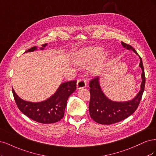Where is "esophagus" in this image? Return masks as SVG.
Listing matches in <instances>:
<instances>
[{"label":"esophagus","instance_id":"34e87169","mask_svg":"<svg viewBox=\"0 0 156 156\" xmlns=\"http://www.w3.org/2000/svg\"><path fill=\"white\" fill-rule=\"evenodd\" d=\"M86 87V81L85 79H80L76 83V89H80Z\"/></svg>","mask_w":156,"mask_h":156}]
</instances>
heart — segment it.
<instances>
[{
	"instance_id": "b5f03b06",
	"label": "heart",
	"mask_w": 156,
	"mask_h": 156,
	"mask_svg": "<svg viewBox=\"0 0 156 156\" xmlns=\"http://www.w3.org/2000/svg\"><path fill=\"white\" fill-rule=\"evenodd\" d=\"M103 49L100 47H91L85 50L78 55L76 63L81 67L91 66L97 60L102 56ZM104 60H100L93 67L94 72L98 73L103 69Z\"/></svg>"
}]
</instances>
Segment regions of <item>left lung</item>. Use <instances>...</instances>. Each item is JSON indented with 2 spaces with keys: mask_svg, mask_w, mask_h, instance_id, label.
I'll list each match as a JSON object with an SVG mask.
<instances>
[{
  "mask_svg": "<svg viewBox=\"0 0 156 156\" xmlns=\"http://www.w3.org/2000/svg\"><path fill=\"white\" fill-rule=\"evenodd\" d=\"M122 47L133 51L139 58V67L141 69V83L140 91L133 98L128 101H114L105 94L100 85V77L93 79L89 83L91 98L89 102V114L95 122L109 125L121 121L135 112L140 103L145 86V76L142 59L135 49L129 44L121 42Z\"/></svg>",
  "mask_w": 156,
  "mask_h": 156,
  "instance_id": "1",
  "label": "left lung"
}]
</instances>
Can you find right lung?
<instances>
[{
  "instance_id": "obj_1",
  "label": "right lung",
  "mask_w": 156,
  "mask_h": 156,
  "mask_svg": "<svg viewBox=\"0 0 156 156\" xmlns=\"http://www.w3.org/2000/svg\"><path fill=\"white\" fill-rule=\"evenodd\" d=\"M47 44V43L42 44L39 49L43 51ZM37 47H32L24 53L34 52L37 51ZM76 85V80L63 82L59 85L51 97L38 102L26 101L21 98L15 92L13 87L12 92L17 107L23 114L37 122L51 124L58 122L63 117L67 99L75 91Z\"/></svg>"
}]
</instances>
